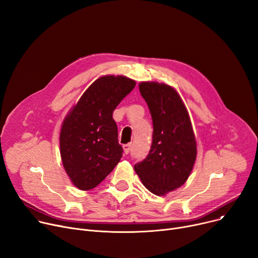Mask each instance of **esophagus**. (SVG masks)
Listing matches in <instances>:
<instances>
[{"label": "esophagus", "mask_w": 258, "mask_h": 258, "mask_svg": "<svg viewBox=\"0 0 258 258\" xmlns=\"http://www.w3.org/2000/svg\"><path fill=\"white\" fill-rule=\"evenodd\" d=\"M131 146H132L131 144H127V145H124V146H123L125 154H128V153L130 152V150H131Z\"/></svg>", "instance_id": "obj_1"}]
</instances>
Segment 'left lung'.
<instances>
[{
	"label": "left lung",
	"instance_id": "8db88e82",
	"mask_svg": "<svg viewBox=\"0 0 258 258\" xmlns=\"http://www.w3.org/2000/svg\"><path fill=\"white\" fill-rule=\"evenodd\" d=\"M140 92L152 116V146L134 170L147 189L164 196L185 183L197 157V143L185 105L164 83L142 82Z\"/></svg>",
	"mask_w": 258,
	"mask_h": 258
}]
</instances>
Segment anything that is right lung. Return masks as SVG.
Masks as SVG:
<instances>
[{
  "label": "right lung",
  "instance_id": "right-lung-1",
  "mask_svg": "<svg viewBox=\"0 0 258 258\" xmlns=\"http://www.w3.org/2000/svg\"><path fill=\"white\" fill-rule=\"evenodd\" d=\"M135 86L125 76H103L90 85L66 116L60 130V155L73 184L96 187L123 155L113 110Z\"/></svg>",
  "mask_w": 258,
  "mask_h": 258
}]
</instances>
